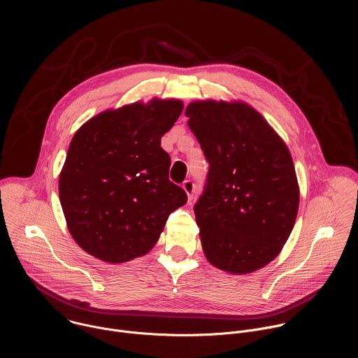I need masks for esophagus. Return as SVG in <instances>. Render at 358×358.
<instances>
[{"label": "esophagus", "instance_id": "esophagus-1", "mask_svg": "<svg viewBox=\"0 0 358 358\" xmlns=\"http://www.w3.org/2000/svg\"><path fill=\"white\" fill-rule=\"evenodd\" d=\"M182 188H184V191H185L187 195H188V201H191L192 196H194V189H195L194 182H192L191 180H185V181L182 182Z\"/></svg>", "mask_w": 358, "mask_h": 358}]
</instances>
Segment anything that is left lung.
Segmentation results:
<instances>
[{
  "label": "left lung",
  "instance_id": "8db88e82",
  "mask_svg": "<svg viewBox=\"0 0 358 358\" xmlns=\"http://www.w3.org/2000/svg\"><path fill=\"white\" fill-rule=\"evenodd\" d=\"M188 127L210 163L194 206L207 259L243 275L272 262L299 210V185L285 141L242 101H192Z\"/></svg>",
  "mask_w": 358,
  "mask_h": 358
}]
</instances>
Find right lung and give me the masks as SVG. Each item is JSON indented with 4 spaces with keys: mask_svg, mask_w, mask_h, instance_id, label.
<instances>
[{
    "mask_svg": "<svg viewBox=\"0 0 358 358\" xmlns=\"http://www.w3.org/2000/svg\"><path fill=\"white\" fill-rule=\"evenodd\" d=\"M182 108L176 99L137 101L101 112L75 133L59 199L72 238L92 257L109 264L143 257L187 202L169 180L171 160L162 148Z\"/></svg>",
    "mask_w": 358,
    "mask_h": 358,
    "instance_id": "add662e5",
    "label": "right lung"
}]
</instances>
